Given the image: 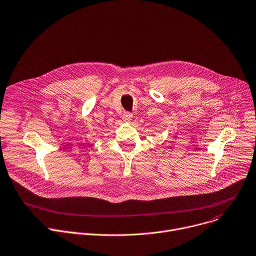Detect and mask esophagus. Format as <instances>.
Masks as SVG:
<instances>
[{
	"label": "esophagus",
	"instance_id": "esophagus-1",
	"mask_svg": "<svg viewBox=\"0 0 256 256\" xmlns=\"http://www.w3.org/2000/svg\"><path fill=\"white\" fill-rule=\"evenodd\" d=\"M132 118H134L132 113H130V112H126V113H124V122H132Z\"/></svg>",
	"mask_w": 256,
	"mask_h": 256
}]
</instances>
